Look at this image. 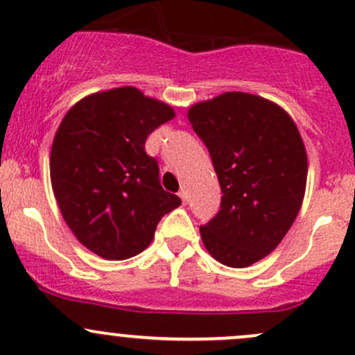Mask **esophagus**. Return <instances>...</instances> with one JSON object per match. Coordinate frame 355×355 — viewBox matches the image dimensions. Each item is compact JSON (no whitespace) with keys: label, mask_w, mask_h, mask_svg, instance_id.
<instances>
[{"label":"esophagus","mask_w":355,"mask_h":355,"mask_svg":"<svg viewBox=\"0 0 355 355\" xmlns=\"http://www.w3.org/2000/svg\"><path fill=\"white\" fill-rule=\"evenodd\" d=\"M179 198L182 200V203H186V202H188V189H184V188H182L181 191H179Z\"/></svg>","instance_id":"obj_1"}]
</instances>
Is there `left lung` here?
<instances>
[{"label":"left lung","mask_w":355,"mask_h":355,"mask_svg":"<svg viewBox=\"0 0 355 355\" xmlns=\"http://www.w3.org/2000/svg\"><path fill=\"white\" fill-rule=\"evenodd\" d=\"M222 189L218 214L200 227L217 261L244 268L272 253L294 224L306 191L308 155L280 105L225 92L188 111Z\"/></svg>","instance_id":"left-lung-1"}]
</instances>
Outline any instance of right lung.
Instances as JSON below:
<instances>
[{
    "instance_id": "right-lung-1",
    "label": "right lung",
    "mask_w": 355,
    "mask_h": 355,
    "mask_svg": "<svg viewBox=\"0 0 355 355\" xmlns=\"http://www.w3.org/2000/svg\"><path fill=\"white\" fill-rule=\"evenodd\" d=\"M171 105L135 87L76 102L51 148V184L76 239L105 259H128L152 243L157 224L181 205L164 191L145 140L171 121Z\"/></svg>"
}]
</instances>
